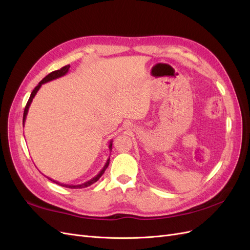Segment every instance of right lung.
Listing matches in <instances>:
<instances>
[{
  "label": "right lung",
  "instance_id": "obj_1",
  "mask_svg": "<svg viewBox=\"0 0 250 250\" xmlns=\"http://www.w3.org/2000/svg\"><path fill=\"white\" fill-rule=\"evenodd\" d=\"M69 70H70V65L67 64V65H65V66L62 67V69H60V70H57V71L52 72V73H50L49 75H47V76L44 77V78H43V79L39 83V84H37V86H35V88L32 90V93H31V95H30L29 100H28V102H27V104H26V107H25V110H24V117H22V126L25 125V121H26V118H27V113H28V110H29L30 105H31L32 100H33V98L35 97L36 93L39 92V90H40L41 86L43 84V83H47V82H49V81H52V80L57 79V78H59V77H62V76H64V75H65L67 72H69ZM108 148H109V150L111 151V148H112V141H110V142H109V144H108ZM108 165H109V158L107 160L106 164L104 165V167L102 168V170L99 172V174H97V175H96L95 177H93L92 179H89L88 181H86V183H84V184H81V185H76V186H73V185H63V184H60V183H58V181H56V180H53V179H51V178H49V177H48V178H49L51 181H53V183H55V184H57V185H59V186H62V187L69 188H86V187H88V186H92L93 184H95L97 180H99V178L103 175V173L105 172V170L107 169Z\"/></svg>",
  "mask_w": 250,
  "mask_h": 250
}]
</instances>
